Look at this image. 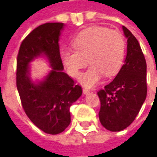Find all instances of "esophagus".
Here are the masks:
<instances>
[{
	"label": "esophagus",
	"mask_w": 157,
	"mask_h": 157,
	"mask_svg": "<svg viewBox=\"0 0 157 157\" xmlns=\"http://www.w3.org/2000/svg\"><path fill=\"white\" fill-rule=\"evenodd\" d=\"M89 92H90V90H89L88 88H86V87L83 88V93H84V94H88Z\"/></svg>",
	"instance_id": "1"
}]
</instances>
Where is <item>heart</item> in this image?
<instances>
[{"label":"heart","instance_id":"b5f03b06","mask_svg":"<svg viewBox=\"0 0 157 157\" xmlns=\"http://www.w3.org/2000/svg\"><path fill=\"white\" fill-rule=\"evenodd\" d=\"M71 45L74 50L62 52L61 61L69 75L78 77L88 60L92 66L81 80L86 86L95 85L103 75H115L124 63L126 44L124 36L116 30L91 27L80 33Z\"/></svg>","mask_w":157,"mask_h":157}]
</instances>
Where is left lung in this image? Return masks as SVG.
<instances>
[{
	"instance_id": "8db88e82",
	"label": "left lung",
	"mask_w": 157,
	"mask_h": 157,
	"mask_svg": "<svg viewBox=\"0 0 157 157\" xmlns=\"http://www.w3.org/2000/svg\"><path fill=\"white\" fill-rule=\"evenodd\" d=\"M127 38L124 64L113 82L98 92L102 125L108 130L121 131L131 124L147 93L146 62L138 40L123 26Z\"/></svg>"
}]
</instances>
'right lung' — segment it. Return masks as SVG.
Listing matches in <instances>:
<instances>
[{"label": "right lung", "mask_w": 157, "mask_h": 157, "mask_svg": "<svg viewBox=\"0 0 157 157\" xmlns=\"http://www.w3.org/2000/svg\"><path fill=\"white\" fill-rule=\"evenodd\" d=\"M64 24L47 22L37 27L23 39L17 59L16 82L22 109L41 130L57 135L71 123L70 107L82 96V86L63 72L59 37ZM44 53L53 70L45 81L35 85L28 76L29 62Z\"/></svg>", "instance_id": "add662e5"}]
</instances>
